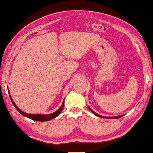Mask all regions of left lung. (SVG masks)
<instances>
[{"label": "left lung", "mask_w": 153, "mask_h": 153, "mask_svg": "<svg viewBox=\"0 0 153 153\" xmlns=\"http://www.w3.org/2000/svg\"><path fill=\"white\" fill-rule=\"evenodd\" d=\"M88 108H89V110H90L92 112H93V113L94 114H95L96 115V116H97V117H100V118H104V119H119V118H120V117H123L124 115L125 114H122V115H120V116H117V117H105V116H102V115H100V114H97V113H96V112H95L94 111H93V110H92V109L89 107L88 106Z\"/></svg>", "instance_id": "1"}]
</instances>
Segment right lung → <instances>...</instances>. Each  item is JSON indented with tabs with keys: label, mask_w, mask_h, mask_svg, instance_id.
<instances>
[{
	"label": "right lung",
	"mask_w": 153,
	"mask_h": 153,
	"mask_svg": "<svg viewBox=\"0 0 153 153\" xmlns=\"http://www.w3.org/2000/svg\"><path fill=\"white\" fill-rule=\"evenodd\" d=\"M8 94H9V97L10 98V100L11 101H12L13 105L15 108L16 109L17 111H18L21 114H22L23 116H25L26 117L28 118V119H30L33 120H36V121H40V122H43V121H48V120H51L52 119H54V118H56L58 115L61 112L62 108H63V106H64V102H65V100H63V102L62 103V105L56 111L53 112V113L51 114H28L27 113V112H23L22 111H21V109H20L18 106L16 105V104L14 103V102L13 101V100L12 99V97H11L10 94V92L9 90H8Z\"/></svg>",
	"instance_id": "right-lung-1"
}]
</instances>
